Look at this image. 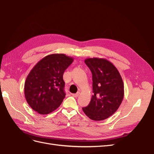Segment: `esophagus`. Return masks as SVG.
Returning <instances> with one entry per match:
<instances>
[{"instance_id": "34e87169", "label": "esophagus", "mask_w": 154, "mask_h": 154, "mask_svg": "<svg viewBox=\"0 0 154 154\" xmlns=\"http://www.w3.org/2000/svg\"><path fill=\"white\" fill-rule=\"evenodd\" d=\"M79 95H80V92H77V93H76V94H72V96H74V97H78Z\"/></svg>"}]
</instances>
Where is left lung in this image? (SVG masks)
I'll list each match as a JSON object with an SVG mask.
<instances>
[{
	"instance_id": "1",
	"label": "left lung",
	"mask_w": 154,
	"mask_h": 154,
	"mask_svg": "<svg viewBox=\"0 0 154 154\" xmlns=\"http://www.w3.org/2000/svg\"><path fill=\"white\" fill-rule=\"evenodd\" d=\"M85 63L92 74L94 94L88 106L82 110L94 121H101L115 113L124 97V84L120 74L114 65L104 58H90Z\"/></svg>"
}]
</instances>
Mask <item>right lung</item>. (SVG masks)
Returning <instances> with one entry per match:
<instances>
[{
  "mask_svg": "<svg viewBox=\"0 0 154 154\" xmlns=\"http://www.w3.org/2000/svg\"><path fill=\"white\" fill-rule=\"evenodd\" d=\"M73 60L65 54H49L31 70L25 82L24 95L32 110L48 114L61 105L66 97L63 72Z\"/></svg>",
  "mask_w": 154,
  "mask_h": 154,
  "instance_id": "obj_1",
  "label": "right lung"
}]
</instances>
